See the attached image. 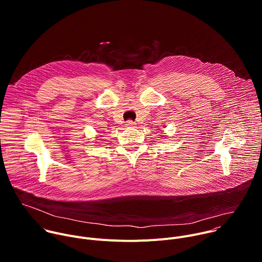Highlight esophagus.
<instances>
[{
    "label": "esophagus",
    "mask_w": 262,
    "mask_h": 262,
    "mask_svg": "<svg viewBox=\"0 0 262 262\" xmlns=\"http://www.w3.org/2000/svg\"><path fill=\"white\" fill-rule=\"evenodd\" d=\"M125 126H126V127H134V126H135V122L132 121V120H127V121L125 122Z\"/></svg>",
    "instance_id": "esophagus-1"
}]
</instances>
